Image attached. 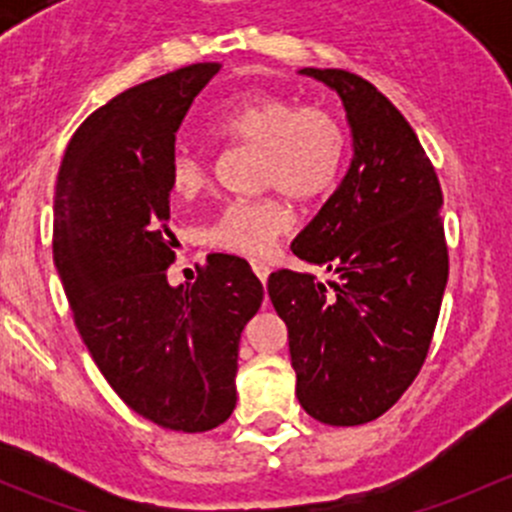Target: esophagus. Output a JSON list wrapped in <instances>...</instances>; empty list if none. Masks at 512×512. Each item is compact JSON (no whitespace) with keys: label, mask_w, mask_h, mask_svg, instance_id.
Masks as SVG:
<instances>
[{"label":"esophagus","mask_w":512,"mask_h":512,"mask_svg":"<svg viewBox=\"0 0 512 512\" xmlns=\"http://www.w3.org/2000/svg\"><path fill=\"white\" fill-rule=\"evenodd\" d=\"M252 272H255L257 275V280L260 282H267V277H270V265H267V262H260V260H255L252 262Z\"/></svg>","instance_id":"esophagus-1"}]
</instances>
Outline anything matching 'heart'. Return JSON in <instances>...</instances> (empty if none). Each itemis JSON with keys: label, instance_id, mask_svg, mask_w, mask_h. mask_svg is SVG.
<instances>
[{"label": "heart", "instance_id": "obj_1", "mask_svg": "<svg viewBox=\"0 0 512 512\" xmlns=\"http://www.w3.org/2000/svg\"><path fill=\"white\" fill-rule=\"evenodd\" d=\"M215 136L257 148V185L277 188L297 200H312L337 183L347 158V133L329 111L294 106L287 98L252 96L227 106L213 123ZM208 185L200 153L175 151L170 188L180 198H195ZM294 215L275 195L232 200L205 232V242L237 255L260 257L292 227Z\"/></svg>", "mask_w": 512, "mask_h": 512}]
</instances>
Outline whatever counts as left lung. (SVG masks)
Returning a JSON list of instances; mask_svg holds the SVG:
<instances>
[{
  "instance_id": "8db88e82",
  "label": "left lung",
  "mask_w": 512,
  "mask_h": 512,
  "mask_svg": "<svg viewBox=\"0 0 512 512\" xmlns=\"http://www.w3.org/2000/svg\"><path fill=\"white\" fill-rule=\"evenodd\" d=\"M347 111L352 163L292 252L337 282L277 270L302 409L329 426L374 421L421 371L441 312L448 250L441 185L414 128L374 84L342 69H299Z\"/></svg>"
}]
</instances>
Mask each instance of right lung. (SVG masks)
<instances>
[{"instance_id":"1","label":"right lung","mask_w":512,"mask_h":512,"mask_svg":"<svg viewBox=\"0 0 512 512\" xmlns=\"http://www.w3.org/2000/svg\"><path fill=\"white\" fill-rule=\"evenodd\" d=\"M218 71L185 66L91 113L54 195V265L86 349L128 409L183 433L230 418L240 334L265 297L250 265L220 252L193 285L168 282L175 133Z\"/></svg>"}]
</instances>
